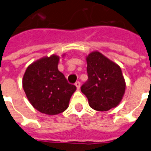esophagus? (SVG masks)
Returning <instances> with one entry per match:
<instances>
[{"instance_id": "1", "label": "esophagus", "mask_w": 151, "mask_h": 151, "mask_svg": "<svg viewBox=\"0 0 151 151\" xmlns=\"http://www.w3.org/2000/svg\"><path fill=\"white\" fill-rule=\"evenodd\" d=\"M75 85L76 87H77V88H78V90H79L80 88H81V83H80L79 81H77L75 83Z\"/></svg>"}]
</instances>
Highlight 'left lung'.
<instances>
[{
    "label": "left lung",
    "mask_w": 151,
    "mask_h": 151,
    "mask_svg": "<svg viewBox=\"0 0 151 151\" xmlns=\"http://www.w3.org/2000/svg\"><path fill=\"white\" fill-rule=\"evenodd\" d=\"M88 79L81 88L91 108L105 111L116 107L126 90V82L119 65L95 51L87 56Z\"/></svg>",
    "instance_id": "obj_1"
}]
</instances>
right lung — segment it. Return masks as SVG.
Listing matches in <instances>:
<instances>
[{
    "label": "right lung",
    "mask_w": 151,
    "mask_h": 151,
    "mask_svg": "<svg viewBox=\"0 0 151 151\" xmlns=\"http://www.w3.org/2000/svg\"><path fill=\"white\" fill-rule=\"evenodd\" d=\"M59 60L56 55L38 60L29 65L23 76V89L29 101L35 109L47 115L67 109L77 88L58 70Z\"/></svg>",
    "instance_id": "1"
}]
</instances>
